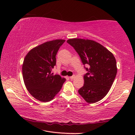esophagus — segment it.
<instances>
[{
	"instance_id": "esophagus-1",
	"label": "esophagus",
	"mask_w": 135,
	"mask_h": 135,
	"mask_svg": "<svg viewBox=\"0 0 135 135\" xmlns=\"http://www.w3.org/2000/svg\"><path fill=\"white\" fill-rule=\"evenodd\" d=\"M75 77V75H73V76H70L69 77V78H70V79H73Z\"/></svg>"
}]
</instances>
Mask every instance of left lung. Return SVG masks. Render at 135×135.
I'll use <instances>...</instances> for the list:
<instances>
[{
  "label": "left lung",
  "mask_w": 135,
  "mask_h": 135,
  "mask_svg": "<svg viewBox=\"0 0 135 135\" xmlns=\"http://www.w3.org/2000/svg\"><path fill=\"white\" fill-rule=\"evenodd\" d=\"M67 43L75 49L88 71L84 84L78 90L88 103H95L107 95L117 73L116 60L111 52L100 43L89 39H69Z\"/></svg>",
  "instance_id": "1"
}]
</instances>
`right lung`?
<instances>
[{"mask_svg": "<svg viewBox=\"0 0 135 135\" xmlns=\"http://www.w3.org/2000/svg\"><path fill=\"white\" fill-rule=\"evenodd\" d=\"M65 42L56 39L44 43L32 48L23 60L22 70L25 86L32 97L43 103L54 99L66 80L52 73L57 53Z\"/></svg>", "mask_w": 135, "mask_h": 135, "instance_id": "1", "label": "right lung"}]
</instances>
